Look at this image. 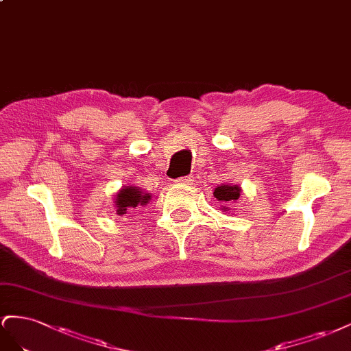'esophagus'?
Returning a JSON list of instances; mask_svg holds the SVG:
<instances>
[{
    "mask_svg": "<svg viewBox=\"0 0 351 351\" xmlns=\"http://www.w3.org/2000/svg\"><path fill=\"white\" fill-rule=\"evenodd\" d=\"M191 181H193V178H191V176H182V178H179V179H176V184H182V185H189V184H191Z\"/></svg>",
    "mask_w": 351,
    "mask_h": 351,
    "instance_id": "1",
    "label": "esophagus"
}]
</instances>
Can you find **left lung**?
I'll return each mask as SVG.
<instances>
[{
	"instance_id": "left-lung-1",
	"label": "left lung",
	"mask_w": 351,
	"mask_h": 351,
	"mask_svg": "<svg viewBox=\"0 0 351 351\" xmlns=\"http://www.w3.org/2000/svg\"><path fill=\"white\" fill-rule=\"evenodd\" d=\"M239 193H241V189H239V186L237 185H220L215 189L213 195L219 199V202L231 203L239 198Z\"/></svg>"
}]
</instances>
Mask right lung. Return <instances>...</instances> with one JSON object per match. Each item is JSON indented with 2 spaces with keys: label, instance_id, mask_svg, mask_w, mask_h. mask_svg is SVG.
<instances>
[{
  "label": "right lung",
  "instance_id": "obj_1",
  "mask_svg": "<svg viewBox=\"0 0 351 351\" xmlns=\"http://www.w3.org/2000/svg\"><path fill=\"white\" fill-rule=\"evenodd\" d=\"M149 202V194L141 193L135 186H126L120 189V193L116 195V207L117 215H126L132 212L134 208L139 206H145Z\"/></svg>",
  "mask_w": 351,
  "mask_h": 351
}]
</instances>
